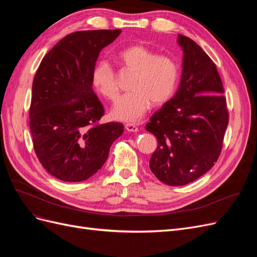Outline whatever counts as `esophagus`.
Returning a JSON list of instances; mask_svg holds the SVG:
<instances>
[{
  "label": "esophagus",
  "mask_w": 257,
  "mask_h": 257,
  "mask_svg": "<svg viewBox=\"0 0 257 257\" xmlns=\"http://www.w3.org/2000/svg\"><path fill=\"white\" fill-rule=\"evenodd\" d=\"M125 130L127 132H133V133H136V132H138V126L137 124H134V123H126Z\"/></svg>",
  "instance_id": "34e87169"
}]
</instances>
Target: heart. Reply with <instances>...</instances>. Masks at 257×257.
<instances>
[{
    "label": "heart",
    "instance_id": "b5f03b06",
    "mask_svg": "<svg viewBox=\"0 0 257 257\" xmlns=\"http://www.w3.org/2000/svg\"><path fill=\"white\" fill-rule=\"evenodd\" d=\"M119 63L134 73L131 78V91L115 103L111 116L115 120L134 122L153 106H162L174 96L179 67L176 61L164 54H158L143 45H131L115 54ZM93 88L108 100L118 98L120 88L111 66L102 61L92 71Z\"/></svg>",
    "mask_w": 257,
    "mask_h": 257
}]
</instances>
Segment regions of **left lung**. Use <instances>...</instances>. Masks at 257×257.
<instances>
[{"instance_id": "left-lung-1", "label": "left lung", "mask_w": 257, "mask_h": 257, "mask_svg": "<svg viewBox=\"0 0 257 257\" xmlns=\"http://www.w3.org/2000/svg\"><path fill=\"white\" fill-rule=\"evenodd\" d=\"M178 44L183 51L178 91L146 125L158 139L151 172L172 186L195 181L214 165L228 125L216 65L191 38L178 34Z\"/></svg>"}]
</instances>
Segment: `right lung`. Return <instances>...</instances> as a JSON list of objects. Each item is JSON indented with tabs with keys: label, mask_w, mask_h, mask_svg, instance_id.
I'll use <instances>...</instances> for the list:
<instances>
[{
	"label": "right lung",
	"mask_w": 257,
	"mask_h": 257,
	"mask_svg": "<svg viewBox=\"0 0 257 257\" xmlns=\"http://www.w3.org/2000/svg\"><path fill=\"white\" fill-rule=\"evenodd\" d=\"M121 30L66 35L42 60L34 76L30 130L43 167L62 181L80 182L102 168L122 123H99L104 107L92 89L98 54Z\"/></svg>",
	"instance_id": "1"
}]
</instances>
